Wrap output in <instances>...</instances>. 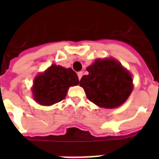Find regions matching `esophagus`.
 I'll return each mask as SVG.
<instances>
[{
  "mask_svg": "<svg viewBox=\"0 0 159 159\" xmlns=\"http://www.w3.org/2000/svg\"><path fill=\"white\" fill-rule=\"evenodd\" d=\"M82 75H83V72H77V76H78V79L81 80V78H82Z\"/></svg>",
  "mask_w": 159,
  "mask_h": 159,
  "instance_id": "1",
  "label": "esophagus"
}]
</instances>
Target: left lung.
Masks as SVG:
<instances>
[{
  "instance_id": "1",
  "label": "left lung",
  "mask_w": 159,
  "mask_h": 159,
  "mask_svg": "<svg viewBox=\"0 0 159 159\" xmlns=\"http://www.w3.org/2000/svg\"><path fill=\"white\" fill-rule=\"evenodd\" d=\"M88 75L80 80L87 99L104 108L123 104L133 90L129 72L114 59H97L87 67Z\"/></svg>"
}]
</instances>
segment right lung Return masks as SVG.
Masks as SVG:
<instances>
[{"mask_svg": "<svg viewBox=\"0 0 159 159\" xmlns=\"http://www.w3.org/2000/svg\"><path fill=\"white\" fill-rule=\"evenodd\" d=\"M78 83V77L73 70L53 64L34 79V97L39 104L50 106L65 99L69 87Z\"/></svg>", "mask_w": 159, "mask_h": 159, "instance_id": "1", "label": "right lung"}]
</instances>
